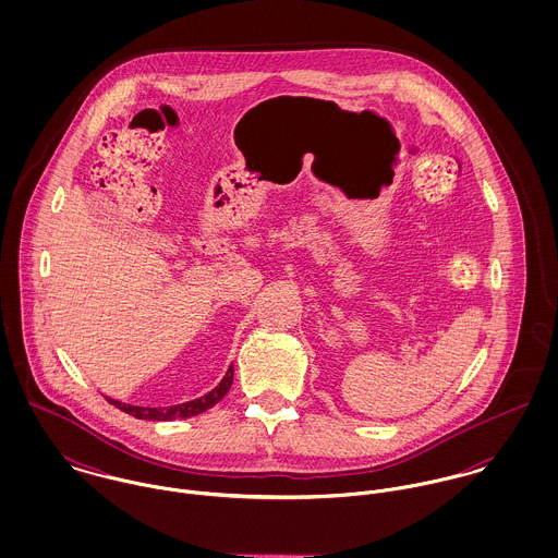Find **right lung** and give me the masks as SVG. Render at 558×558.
<instances>
[{
	"label": "right lung",
	"mask_w": 558,
	"mask_h": 558,
	"mask_svg": "<svg viewBox=\"0 0 558 558\" xmlns=\"http://www.w3.org/2000/svg\"><path fill=\"white\" fill-rule=\"evenodd\" d=\"M234 383V365L228 367L223 380L208 391L202 398L191 399L184 403H175V405H165V408H146V405H133V403H122L118 399L107 398L109 403H113L116 408H120L122 412L135 416V418H146V421H173V418H189L195 414L206 412L208 408H213L215 403H219L221 399L226 398V393L232 389Z\"/></svg>",
	"instance_id": "right-lung-1"
}]
</instances>
